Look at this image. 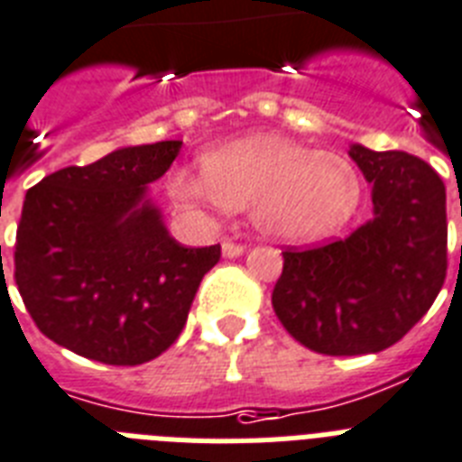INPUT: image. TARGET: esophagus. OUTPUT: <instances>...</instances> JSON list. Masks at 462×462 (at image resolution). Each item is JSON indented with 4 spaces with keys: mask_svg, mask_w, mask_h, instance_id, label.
Returning a JSON list of instances; mask_svg holds the SVG:
<instances>
[{
    "mask_svg": "<svg viewBox=\"0 0 462 462\" xmlns=\"http://www.w3.org/2000/svg\"><path fill=\"white\" fill-rule=\"evenodd\" d=\"M220 249H223L225 258H237V255L244 254V246H242V244H235V242H230V239H225L223 246H220Z\"/></svg>",
    "mask_w": 462,
    "mask_h": 462,
    "instance_id": "34e87169",
    "label": "esophagus"
}]
</instances>
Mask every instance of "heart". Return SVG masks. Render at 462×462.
<instances>
[{
	"mask_svg": "<svg viewBox=\"0 0 462 462\" xmlns=\"http://www.w3.org/2000/svg\"><path fill=\"white\" fill-rule=\"evenodd\" d=\"M169 189L185 207H249L263 235L308 244L347 225L362 199V178L340 154L258 134L207 152L201 171H173Z\"/></svg>",
	"mask_w": 462,
	"mask_h": 462,
	"instance_id": "heart-1",
	"label": "heart"
}]
</instances>
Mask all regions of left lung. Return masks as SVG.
<instances>
[{
  "mask_svg": "<svg viewBox=\"0 0 462 462\" xmlns=\"http://www.w3.org/2000/svg\"><path fill=\"white\" fill-rule=\"evenodd\" d=\"M374 218L350 237L286 249L273 291L282 327L319 355L381 352L416 327L447 279V188L409 152L352 145Z\"/></svg>",
  "mask_w": 462,
  "mask_h": 462,
  "instance_id": "1",
  "label": "left lung"
}]
</instances>
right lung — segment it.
Here are the masks:
<instances>
[{"label": "right lung", "instance_id": "1", "mask_svg": "<svg viewBox=\"0 0 462 462\" xmlns=\"http://www.w3.org/2000/svg\"><path fill=\"white\" fill-rule=\"evenodd\" d=\"M180 145L119 147L27 189L14 277L46 338L112 366L145 364L176 343L220 261V244H178L147 199Z\"/></svg>", "mask_w": 462, "mask_h": 462}]
</instances>
